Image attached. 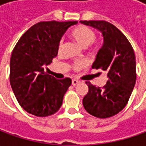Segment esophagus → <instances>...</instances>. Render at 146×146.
<instances>
[{"label":"esophagus","mask_w":146,"mask_h":146,"mask_svg":"<svg viewBox=\"0 0 146 146\" xmlns=\"http://www.w3.org/2000/svg\"><path fill=\"white\" fill-rule=\"evenodd\" d=\"M78 83H80L79 80H76V79L72 80V85H73V86H76V84H78Z\"/></svg>","instance_id":"1"}]
</instances>
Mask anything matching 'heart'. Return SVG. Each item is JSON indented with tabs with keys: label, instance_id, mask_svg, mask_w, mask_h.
I'll return each instance as SVG.
<instances>
[{
	"label": "heart",
	"instance_id": "b5f03b06",
	"mask_svg": "<svg viewBox=\"0 0 146 146\" xmlns=\"http://www.w3.org/2000/svg\"><path fill=\"white\" fill-rule=\"evenodd\" d=\"M71 38L78 43L81 47L86 48L88 46L91 45V44L96 39V34L95 32L89 27L86 26H79L76 27L70 33ZM63 42L62 40L59 43L58 45V51L60 52L62 48ZM72 69L76 71L82 70L86 67V62L85 61H76L75 62L72 66Z\"/></svg>",
	"mask_w": 146,
	"mask_h": 146
}]
</instances>
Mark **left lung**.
Listing matches in <instances>:
<instances>
[{"mask_svg":"<svg viewBox=\"0 0 146 146\" xmlns=\"http://www.w3.org/2000/svg\"><path fill=\"white\" fill-rule=\"evenodd\" d=\"M102 33L104 44L92 68L106 73L108 80L102 88L86 81L88 92L83 99L88 113L106 119L117 115L126 106L136 84V58L127 37L115 26L106 21H80Z\"/></svg>","mask_w":146,"mask_h":146,"instance_id":"obj_1","label":"left lung"}]
</instances>
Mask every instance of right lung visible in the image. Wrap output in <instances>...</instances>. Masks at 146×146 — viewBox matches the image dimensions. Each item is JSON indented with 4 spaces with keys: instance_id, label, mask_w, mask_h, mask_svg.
Here are the masks:
<instances>
[{
    "instance_id": "right-lung-1",
    "label": "right lung",
    "mask_w": 146,
    "mask_h": 146,
    "mask_svg": "<svg viewBox=\"0 0 146 146\" xmlns=\"http://www.w3.org/2000/svg\"><path fill=\"white\" fill-rule=\"evenodd\" d=\"M77 23L40 22L16 44L10 58L9 81L17 101L29 114L46 117L60 109L71 80H56L44 72V66L57 56L63 34Z\"/></svg>"
}]
</instances>
